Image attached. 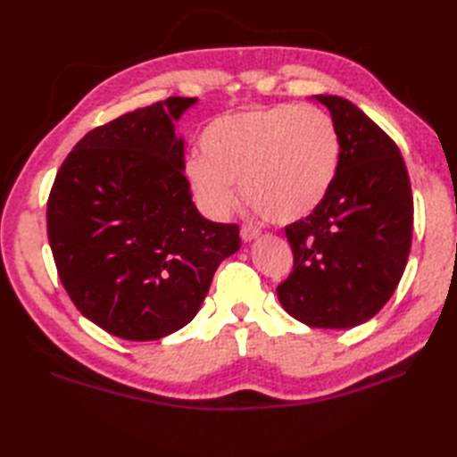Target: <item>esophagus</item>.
Masks as SVG:
<instances>
[{
  "label": "esophagus",
  "instance_id": "esophagus-1",
  "mask_svg": "<svg viewBox=\"0 0 457 457\" xmlns=\"http://www.w3.org/2000/svg\"><path fill=\"white\" fill-rule=\"evenodd\" d=\"M259 236H261V231L255 226H244V228H241V239H244V241H253Z\"/></svg>",
  "mask_w": 457,
  "mask_h": 457
}]
</instances>
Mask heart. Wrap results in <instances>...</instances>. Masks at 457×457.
Listing matches in <instances>:
<instances>
[{
    "instance_id": "heart-1",
    "label": "heart",
    "mask_w": 457,
    "mask_h": 457,
    "mask_svg": "<svg viewBox=\"0 0 457 457\" xmlns=\"http://www.w3.org/2000/svg\"><path fill=\"white\" fill-rule=\"evenodd\" d=\"M202 154L187 161L200 208L223 218L244 198L261 216L288 223L310 216L332 190L339 167L334 120L314 105H255L213 120L202 133Z\"/></svg>"
}]
</instances>
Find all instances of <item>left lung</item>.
Segmentation results:
<instances>
[{"label":"left lung","mask_w":457,"mask_h":457,"mask_svg":"<svg viewBox=\"0 0 457 457\" xmlns=\"http://www.w3.org/2000/svg\"><path fill=\"white\" fill-rule=\"evenodd\" d=\"M332 113L339 167L326 200L285 228L293 273L277 287L310 328L367 322L395 293L412 241V192L396 143L345 98L314 96Z\"/></svg>","instance_id":"obj_1"}]
</instances>
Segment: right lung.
<instances>
[{"instance_id":"1","label":"right lung","mask_w":457,"mask_h":457,"mask_svg":"<svg viewBox=\"0 0 457 457\" xmlns=\"http://www.w3.org/2000/svg\"><path fill=\"white\" fill-rule=\"evenodd\" d=\"M194 104L172 96L86 133L48 194V244L68 296L131 342L187 326L241 245L237 223L210 221L192 202L174 121Z\"/></svg>"}]
</instances>
